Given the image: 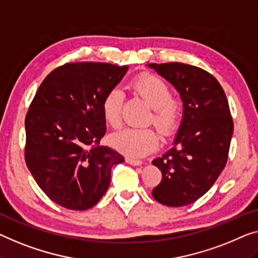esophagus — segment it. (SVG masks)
Segmentation results:
<instances>
[{"label":"esophagus","mask_w":258,"mask_h":258,"mask_svg":"<svg viewBox=\"0 0 258 258\" xmlns=\"http://www.w3.org/2000/svg\"><path fill=\"white\" fill-rule=\"evenodd\" d=\"M125 161L132 166H141L142 161L141 160H137V159H132V157H125Z\"/></svg>","instance_id":"esophagus-1"}]
</instances>
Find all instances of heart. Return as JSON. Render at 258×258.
Segmentation results:
<instances>
[{"label": "heart", "instance_id": "b5f03b06", "mask_svg": "<svg viewBox=\"0 0 258 258\" xmlns=\"http://www.w3.org/2000/svg\"><path fill=\"white\" fill-rule=\"evenodd\" d=\"M131 88L152 106L147 124H153L163 137L174 134L182 119L183 101L171 96V89L166 81L160 76L144 73L131 82ZM124 98V92L117 87L107 91L103 98V118L112 128H118L122 122ZM111 144L126 155L142 157L155 151L159 145V136L152 127H126L112 134Z\"/></svg>", "mask_w": 258, "mask_h": 258}]
</instances>
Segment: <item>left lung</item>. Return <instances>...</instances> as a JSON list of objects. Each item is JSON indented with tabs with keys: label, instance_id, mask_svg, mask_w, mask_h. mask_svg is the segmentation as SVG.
Segmentation results:
<instances>
[{
	"label": "left lung",
	"instance_id": "8db88e82",
	"mask_svg": "<svg viewBox=\"0 0 258 258\" xmlns=\"http://www.w3.org/2000/svg\"><path fill=\"white\" fill-rule=\"evenodd\" d=\"M178 90L183 120L174 147L153 161L162 172L153 197L163 205H189L206 194L227 163L233 118L220 83L209 72L182 62L151 63Z\"/></svg>",
	"mask_w": 258,
	"mask_h": 258
}]
</instances>
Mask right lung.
Instances as JSON below:
<instances>
[{
  "label": "right lung",
  "mask_w": 258,
  "mask_h": 258,
  "mask_svg": "<svg viewBox=\"0 0 258 258\" xmlns=\"http://www.w3.org/2000/svg\"><path fill=\"white\" fill-rule=\"evenodd\" d=\"M127 66L67 62L46 76L25 117V163L47 197L69 210L91 209L105 194L111 168L124 162L99 142L102 102Z\"/></svg>",
  "instance_id": "add662e5"
}]
</instances>
